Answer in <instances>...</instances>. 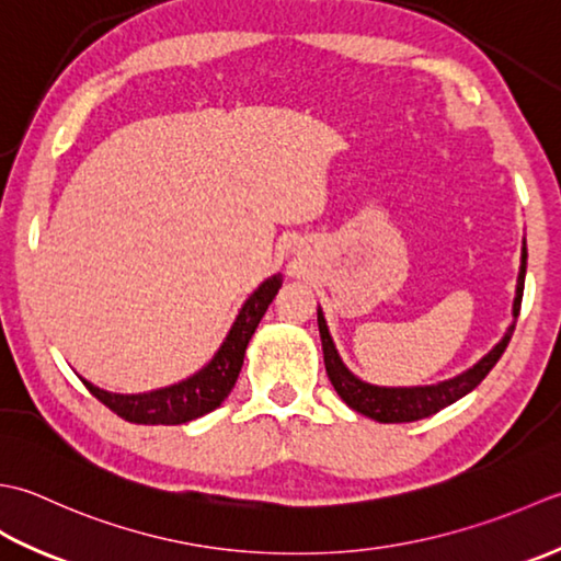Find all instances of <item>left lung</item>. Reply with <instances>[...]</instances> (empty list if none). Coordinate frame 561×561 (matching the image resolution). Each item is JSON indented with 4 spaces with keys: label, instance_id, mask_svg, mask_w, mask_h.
<instances>
[{
    "label": "left lung",
    "instance_id": "left-lung-1",
    "mask_svg": "<svg viewBox=\"0 0 561 561\" xmlns=\"http://www.w3.org/2000/svg\"><path fill=\"white\" fill-rule=\"evenodd\" d=\"M525 259H528V254H525V249H523V264H520V273H518L516 300H513V317L516 319H518L520 302H523ZM317 324H319V336H322L327 375H329L331 385H334L336 394L344 399V402L353 411L380 421V424H407V421H419V419L433 416V414H438L440 409L457 402V399L465 397L467 392H472L474 387L489 375V370L494 368L496 360L501 358V353H504L508 346L513 329H516V322H513L511 329L506 331V336L501 339L499 344L474 365V368L453 377V380L428 385V387H375V385L358 380V377L348 373L346 365L341 363L339 353L334 348V341H331V336H329L322 310H317Z\"/></svg>",
    "mask_w": 561,
    "mask_h": 561
}]
</instances>
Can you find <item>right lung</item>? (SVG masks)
<instances>
[{
	"instance_id": "add662e5",
	"label": "right lung",
	"mask_w": 561,
	"mask_h": 561,
	"mask_svg": "<svg viewBox=\"0 0 561 561\" xmlns=\"http://www.w3.org/2000/svg\"><path fill=\"white\" fill-rule=\"evenodd\" d=\"M278 288L280 273L261 283L254 295L244 302L242 312H239L237 322L232 324L220 351L215 353V358L201 373L188 377L184 382L147 394H111L106 390H99V387L87 380L82 382L101 404L108 407L121 419L130 421V424L176 426L208 414V411L220 407L225 397L232 392L239 370H242L249 339L256 331L261 317L268 310Z\"/></svg>"
}]
</instances>
